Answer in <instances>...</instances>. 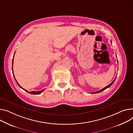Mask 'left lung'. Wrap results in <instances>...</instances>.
Segmentation results:
<instances>
[{
  "label": "left lung",
  "mask_w": 133,
  "mask_h": 133,
  "mask_svg": "<svg viewBox=\"0 0 133 133\" xmlns=\"http://www.w3.org/2000/svg\"><path fill=\"white\" fill-rule=\"evenodd\" d=\"M111 43H112V42H111ZM116 77H117V76H116ZM116 78H115V79H114L113 80V81L112 82H111L109 85H108V86H107V87H105V88H104L103 89H101V90H99V91H97V92H93L92 94H97V93H99V92H101V91H103V90H105L106 89H107V88H109L110 87H111V85L114 83V81L116 80Z\"/></svg>",
  "instance_id": "obj_1"
}]
</instances>
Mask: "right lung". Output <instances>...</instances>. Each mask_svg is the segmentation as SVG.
Returning a JSON list of instances; mask_svg holds the SVG:
<instances>
[{
  "mask_svg": "<svg viewBox=\"0 0 133 133\" xmlns=\"http://www.w3.org/2000/svg\"><path fill=\"white\" fill-rule=\"evenodd\" d=\"M14 54H15V53H14ZM14 56H13V60H12V65L13 64V59H14ZM12 71H13V76H14V73H13V66H12ZM14 78H15V81H16V83H17V84L19 85V86L21 88H22V89H23V90H24V91H26L27 92H28V93H29V94H33V95H39V94H41L44 90L45 89H43V90H41V91H30V92H29V91H28L27 90H26L25 89H23V88H22V87H21L20 85H19V84L17 83V82L16 81V79H15V77H14Z\"/></svg>",
  "mask_w": 133,
  "mask_h": 133,
  "instance_id": "add662e5",
  "label": "right lung"
}]
</instances>
